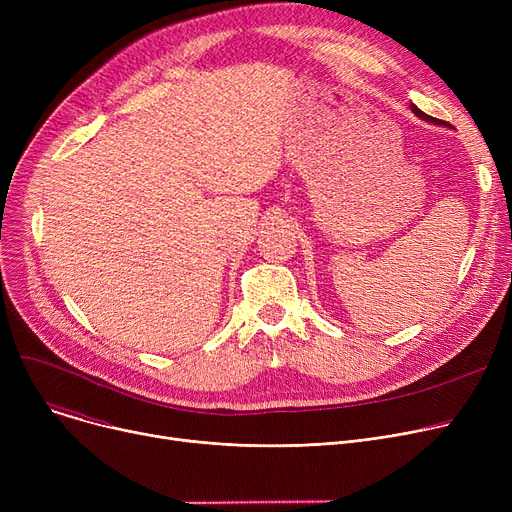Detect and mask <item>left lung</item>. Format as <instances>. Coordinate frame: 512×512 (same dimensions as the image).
Instances as JSON below:
<instances>
[{
	"label": "left lung",
	"mask_w": 512,
	"mask_h": 512,
	"mask_svg": "<svg viewBox=\"0 0 512 512\" xmlns=\"http://www.w3.org/2000/svg\"><path fill=\"white\" fill-rule=\"evenodd\" d=\"M411 110H413V114L417 116V118H421V120H427V122H432V116H427V114H423L417 105H411Z\"/></svg>",
	"instance_id": "obj_1"
}]
</instances>
